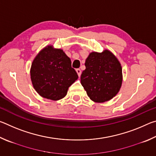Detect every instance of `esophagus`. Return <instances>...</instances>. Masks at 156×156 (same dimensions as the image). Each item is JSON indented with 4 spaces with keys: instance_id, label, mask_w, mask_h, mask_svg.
Returning <instances> with one entry per match:
<instances>
[{
    "instance_id": "34e87169",
    "label": "esophagus",
    "mask_w": 156,
    "mask_h": 156,
    "mask_svg": "<svg viewBox=\"0 0 156 156\" xmlns=\"http://www.w3.org/2000/svg\"><path fill=\"white\" fill-rule=\"evenodd\" d=\"M76 72H77L78 76H79V77H80V75H81V70L80 69H76Z\"/></svg>"
}]
</instances>
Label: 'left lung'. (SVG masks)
I'll return each instance as SVG.
<instances>
[{
  "label": "left lung",
  "instance_id": "1",
  "mask_svg": "<svg viewBox=\"0 0 156 156\" xmlns=\"http://www.w3.org/2000/svg\"><path fill=\"white\" fill-rule=\"evenodd\" d=\"M81 84L92 101H109L119 92L122 83L120 62L112 51L91 52L85 60Z\"/></svg>",
  "mask_w": 156,
  "mask_h": 156
}]
</instances>
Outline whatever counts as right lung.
Listing matches in <instances>:
<instances>
[{
    "label": "right lung",
    "instance_id": "1",
    "mask_svg": "<svg viewBox=\"0 0 156 156\" xmlns=\"http://www.w3.org/2000/svg\"><path fill=\"white\" fill-rule=\"evenodd\" d=\"M30 76L37 93L51 100L63 98L78 78L69 58L53 45L46 46L37 54L31 63Z\"/></svg>",
    "mask_w": 156,
    "mask_h": 156
}]
</instances>
